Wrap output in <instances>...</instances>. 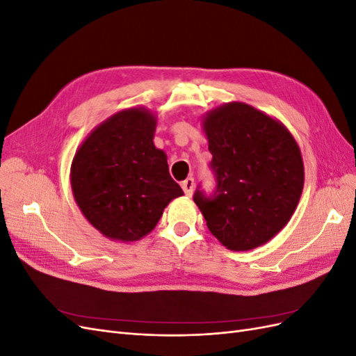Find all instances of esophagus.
I'll return each instance as SVG.
<instances>
[{"label": "esophagus", "mask_w": 356, "mask_h": 356, "mask_svg": "<svg viewBox=\"0 0 356 356\" xmlns=\"http://www.w3.org/2000/svg\"><path fill=\"white\" fill-rule=\"evenodd\" d=\"M181 187H182V190H184L186 196H191L193 195V190H195V179L187 178L186 181H182Z\"/></svg>", "instance_id": "esophagus-1"}]
</instances>
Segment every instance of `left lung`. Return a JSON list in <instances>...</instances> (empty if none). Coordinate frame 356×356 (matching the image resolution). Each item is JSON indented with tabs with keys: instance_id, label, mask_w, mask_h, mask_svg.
Listing matches in <instances>:
<instances>
[{
	"instance_id": "obj_1",
	"label": "left lung",
	"mask_w": 356,
	"mask_h": 356,
	"mask_svg": "<svg viewBox=\"0 0 356 356\" xmlns=\"http://www.w3.org/2000/svg\"><path fill=\"white\" fill-rule=\"evenodd\" d=\"M217 187L196 190L195 203L209 232L232 251H250L281 232L305 186L300 148L288 129L243 102L203 117Z\"/></svg>"
}]
</instances>
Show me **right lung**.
Returning <instances> with one entry per match:
<instances>
[{
    "label": "right lung",
    "instance_id": "right-lung-1",
    "mask_svg": "<svg viewBox=\"0 0 356 356\" xmlns=\"http://www.w3.org/2000/svg\"><path fill=\"white\" fill-rule=\"evenodd\" d=\"M156 115L129 108L111 115L84 139L71 165L80 211L105 238L135 242L152 232L168 203L184 195L156 148Z\"/></svg>",
    "mask_w": 356,
    "mask_h": 356
}]
</instances>
